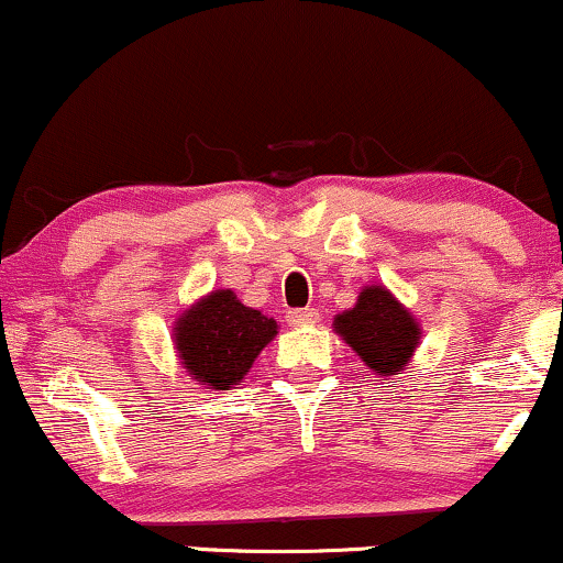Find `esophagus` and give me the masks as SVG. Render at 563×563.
I'll list each match as a JSON object with an SVG mask.
<instances>
[{"mask_svg": "<svg viewBox=\"0 0 563 563\" xmlns=\"http://www.w3.org/2000/svg\"><path fill=\"white\" fill-rule=\"evenodd\" d=\"M286 318H288V325H294V328L314 325V322L320 320V312L318 309H290Z\"/></svg>", "mask_w": 563, "mask_h": 563, "instance_id": "34e87169", "label": "esophagus"}]
</instances>
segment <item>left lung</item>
<instances>
[{"instance_id": "8db88e82", "label": "left lung", "mask_w": 563, "mask_h": 563, "mask_svg": "<svg viewBox=\"0 0 563 563\" xmlns=\"http://www.w3.org/2000/svg\"><path fill=\"white\" fill-rule=\"evenodd\" d=\"M333 331L380 380L397 378L421 344V322L380 283L365 286L352 309L335 314Z\"/></svg>"}]
</instances>
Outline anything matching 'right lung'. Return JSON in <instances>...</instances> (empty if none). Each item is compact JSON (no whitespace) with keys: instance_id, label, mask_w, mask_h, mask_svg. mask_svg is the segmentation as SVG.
Instances as JSON below:
<instances>
[{"instance_id":"add662e5","label":"right lung","mask_w":563,"mask_h":563,"mask_svg":"<svg viewBox=\"0 0 563 563\" xmlns=\"http://www.w3.org/2000/svg\"><path fill=\"white\" fill-rule=\"evenodd\" d=\"M277 335V322L245 307L230 288L192 301L174 320V349L183 371L214 391L235 389L260 352Z\"/></svg>"}]
</instances>
